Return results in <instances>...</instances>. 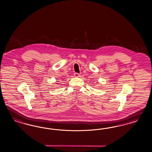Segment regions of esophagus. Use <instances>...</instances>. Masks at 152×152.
I'll return each mask as SVG.
<instances>
[{"instance_id":"34e87169","label":"esophagus","mask_w":152,"mask_h":152,"mask_svg":"<svg viewBox=\"0 0 152 152\" xmlns=\"http://www.w3.org/2000/svg\"><path fill=\"white\" fill-rule=\"evenodd\" d=\"M74 76H75V77H78L80 76V75L79 74H77V73H75L74 74Z\"/></svg>"}]
</instances>
